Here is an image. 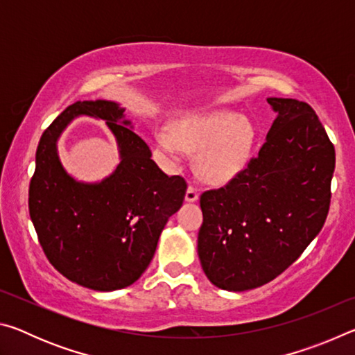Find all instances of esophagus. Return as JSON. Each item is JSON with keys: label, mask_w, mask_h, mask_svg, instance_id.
Here are the masks:
<instances>
[{"label": "esophagus", "mask_w": 355, "mask_h": 355, "mask_svg": "<svg viewBox=\"0 0 355 355\" xmlns=\"http://www.w3.org/2000/svg\"><path fill=\"white\" fill-rule=\"evenodd\" d=\"M197 199H199L197 189L194 188V186H188V189H186V194H184V200L192 203V202H197Z\"/></svg>", "instance_id": "esophagus-1"}]
</instances>
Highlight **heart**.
Listing matches in <instances>:
<instances>
[{"label": "heart", "mask_w": 355, "mask_h": 355, "mask_svg": "<svg viewBox=\"0 0 355 355\" xmlns=\"http://www.w3.org/2000/svg\"><path fill=\"white\" fill-rule=\"evenodd\" d=\"M156 147L172 163H178L184 150L197 153V173L209 184L222 186L236 178L254 153L257 130L243 114L218 110L192 114L173 125L159 128Z\"/></svg>", "instance_id": "b5f03b06"}]
</instances>
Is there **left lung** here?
<instances>
[{"mask_svg":"<svg viewBox=\"0 0 355 355\" xmlns=\"http://www.w3.org/2000/svg\"><path fill=\"white\" fill-rule=\"evenodd\" d=\"M277 114L258 156L224 188L200 196L197 238L214 286L245 291L277 277L326 222L335 148L304 101L269 97Z\"/></svg>","mask_w":355,"mask_h":355,"instance_id":"obj_1","label":"left lung"}]
</instances>
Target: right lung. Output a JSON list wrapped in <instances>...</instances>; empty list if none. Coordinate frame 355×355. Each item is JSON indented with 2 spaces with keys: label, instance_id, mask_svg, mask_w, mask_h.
Segmentation results:
<instances>
[{
  "label": "right lung",
  "instance_id": "add662e5",
  "mask_svg": "<svg viewBox=\"0 0 355 355\" xmlns=\"http://www.w3.org/2000/svg\"><path fill=\"white\" fill-rule=\"evenodd\" d=\"M83 115L103 119L119 150L116 169L94 184L70 176L57 150L63 130ZM133 130L117 101H76L44 131L35 152L29 216L42 249L64 277L95 291L141 277L186 194L184 180L166 175Z\"/></svg>",
  "mask_w": 355,
  "mask_h": 355
}]
</instances>
